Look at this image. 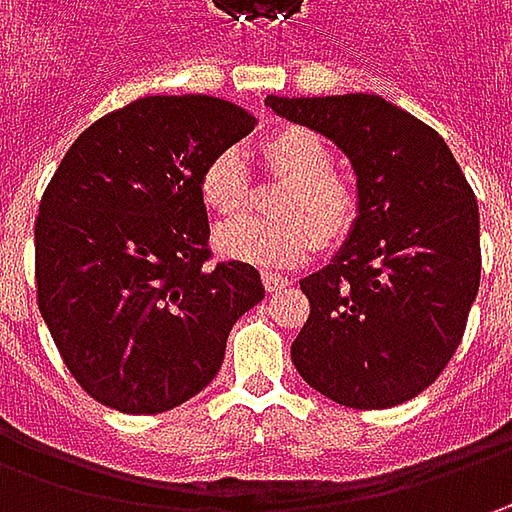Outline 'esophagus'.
I'll use <instances>...</instances> for the list:
<instances>
[{"mask_svg": "<svg viewBox=\"0 0 512 512\" xmlns=\"http://www.w3.org/2000/svg\"><path fill=\"white\" fill-rule=\"evenodd\" d=\"M262 285H265L267 293H279V290H285V287L290 285V279L273 273V270H265V273H262Z\"/></svg>", "mask_w": 512, "mask_h": 512, "instance_id": "1", "label": "esophagus"}]
</instances>
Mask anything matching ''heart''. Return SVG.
Returning <instances> with one entry per match:
<instances>
[{
  "label": "heart",
  "mask_w": 512,
  "mask_h": 512,
  "mask_svg": "<svg viewBox=\"0 0 512 512\" xmlns=\"http://www.w3.org/2000/svg\"><path fill=\"white\" fill-rule=\"evenodd\" d=\"M262 162L285 187L273 199L276 219H239L216 230V250L256 267H293L322 245H336L356 222V193L333 173V150L313 130L290 125L262 142ZM207 210L230 219L247 205L250 185L236 150H219L199 176Z\"/></svg>",
  "instance_id": "1"
}]
</instances>
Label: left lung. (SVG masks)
<instances>
[{
  "label": "left lung",
  "instance_id": "obj_1",
  "mask_svg": "<svg viewBox=\"0 0 512 512\" xmlns=\"http://www.w3.org/2000/svg\"><path fill=\"white\" fill-rule=\"evenodd\" d=\"M322 133L356 173V222L330 265L299 285L310 302L290 347L299 376L344 407L384 410L436 382L479 293V205L444 139L373 93L267 96Z\"/></svg>",
  "mask_w": 512,
  "mask_h": 512
}]
</instances>
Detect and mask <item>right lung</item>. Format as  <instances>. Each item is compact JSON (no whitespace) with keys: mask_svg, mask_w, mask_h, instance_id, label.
Listing matches in <instances>:
<instances>
[{"mask_svg":"<svg viewBox=\"0 0 512 512\" xmlns=\"http://www.w3.org/2000/svg\"><path fill=\"white\" fill-rule=\"evenodd\" d=\"M253 128L216 96H145L96 119L53 173L33 227L39 310L96 402L153 416L193 399L265 299L253 265H207L199 196L207 159Z\"/></svg>","mask_w":512,"mask_h":512,"instance_id":"1","label":"right lung"}]
</instances>
